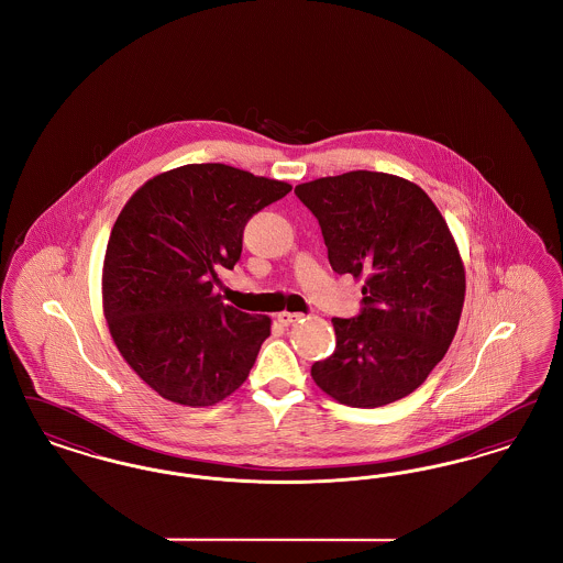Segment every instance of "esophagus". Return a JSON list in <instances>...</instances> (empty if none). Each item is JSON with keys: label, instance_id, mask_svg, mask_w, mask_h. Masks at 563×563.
<instances>
[{"label": "esophagus", "instance_id": "1", "mask_svg": "<svg viewBox=\"0 0 563 563\" xmlns=\"http://www.w3.org/2000/svg\"><path fill=\"white\" fill-rule=\"evenodd\" d=\"M299 319H301V314H297V312H280V314H278V322L285 324V327L294 324V322L299 321Z\"/></svg>", "mask_w": 563, "mask_h": 563}]
</instances>
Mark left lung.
Here are the masks:
<instances>
[{
    "mask_svg": "<svg viewBox=\"0 0 563 563\" xmlns=\"http://www.w3.org/2000/svg\"><path fill=\"white\" fill-rule=\"evenodd\" d=\"M295 194L319 219L331 268L365 280L361 314L331 319L335 350L312 379L350 407L399 401L445 356L464 306V264L443 214L420 186L374 170Z\"/></svg>",
    "mask_w": 563,
    "mask_h": 563,
    "instance_id": "8db88e82",
    "label": "left lung"
}]
</instances>
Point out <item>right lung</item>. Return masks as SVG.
<instances>
[{"label":"right lung","instance_id":"1","mask_svg":"<svg viewBox=\"0 0 563 563\" xmlns=\"http://www.w3.org/2000/svg\"><path fill=\"white\" fill-rule=\"evenodd\" d=\"M291 191L228 164H186L134 191L103 262V312L115 349L166 401L209 407L239 390L272 321L225 306L217 269L241 260L242 230Z\"/></svg>","mask_w":563,"mask_h":563}]
</instances>
